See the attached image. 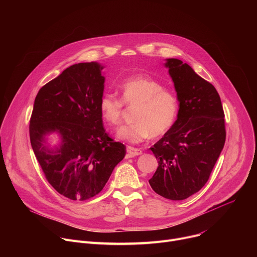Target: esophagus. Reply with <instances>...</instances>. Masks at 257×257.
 <instances>
[{
	"label": "esophagus",
	"mask_w": 257,
	"mask_h": 257,
	"mask_svg": "<svg viewBox=\"0 0 257 257\" xmlns=\"http://www.w3.org/2000/svg\"><path fill=\"white\" fill-rule=\"evenodd\" d=\"M127 153L129 154L130 157H137L142 154V151L139 149L132 148V146H127Z\"/></svg>",
	"instance_id": "34e87169"
}]
</instances>
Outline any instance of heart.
<instances>
[{"instance_id":"heart-1","label":"heart","mask_w":257,"mask_h":257,"mask_svg":"<svg viewBox=\"0 0 257 257\" xmlns=\"http://www.w3.org/2000/svg\"><path fill=\"white\" fill-rule=\"evenodd\" d=\"M120 93L122 100L104 94L99 101L101 117L112 126L121 123L123 102L128 106H137L135 123L119 128V139L139 143L150 137L165 135L174 125L179 109L178 98L161 82L143 76L131 77L121 84Z\"/></svg>"}]
</instances>
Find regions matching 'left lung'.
Segmentation results:
<instances>
[{
  "label": "left lung",
  "mask_w": 257,
  "mask_h": 257,
  "mask_svg": "<svg viewBox=\"0 0 257 257\" xmlns=\"http://www.w3.org/2000/svg\"><path fill=\"white\" fill-rule=\"evenodd\" d=\"M179 111L172 128L151 148L159 167L149 181L159 195L183 200L207 182L226 141L225 114L216 89L186 63L167 59Z\"/></svg>",
  "instance_id": "8db88e82"
}]
</instances>
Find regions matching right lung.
<instances>
[{
	"mask_svg": "<svg viewBox=\"0 0 257 257\" xmlns=\"http://www.w3.org/2000/svg\"><path fill=\"white\" fill-rule=\"evenodd\" d=\"M102 69L96 62L72 65L34 99L29 125L33 153L53 188L71 200L98 194L126 155V146L109 138L102 126ZM51 134L59 136L54 148Z\"/></svg>",
	"mask_w": 257,
	"mask_h": 257,
	"instance_id": "obj_1",
	"label": "right lung"
}]
</instances>
